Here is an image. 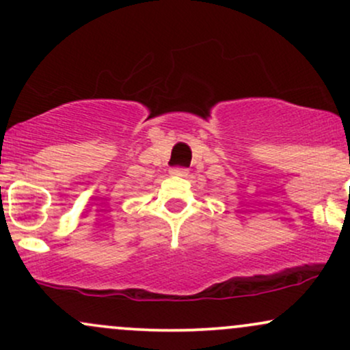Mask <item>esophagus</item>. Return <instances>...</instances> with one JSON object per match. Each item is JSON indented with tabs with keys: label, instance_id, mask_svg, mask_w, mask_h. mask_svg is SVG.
<instances>
[{
	"label": "esophagus",
	"instance_id": "34e87169",
	"mask_svg": "<svg viewBox=\"0 0 350 350\" xmlns=\"http://www.w3.org/2000/svg\"><path fill=\"white\" fill-rule=\"evenodd\" d=\"M170 172L172 176H176V178H186V176H187L186 167H172Z\"/></svg>",
	"mask_w": 350,
	"mask_h": 350
}]
</instances>
